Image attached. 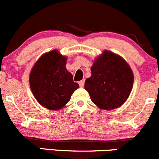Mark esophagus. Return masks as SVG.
<instances>
[{"label":"esophagus","mask_w":159,"mask_h":159,"mask_svg":"<svg viewBox=\"0 0 159 159\" xmlns=\"http://www.w3.org/2000/svg\"><path fill=\"white\" fill-rule=\"evenodd\" d=\"M84 83H85V80H83L79 82V85L80 87H83V86H84Z\"/></svg>","instance_id":"esophagus-1"}]
</instances>
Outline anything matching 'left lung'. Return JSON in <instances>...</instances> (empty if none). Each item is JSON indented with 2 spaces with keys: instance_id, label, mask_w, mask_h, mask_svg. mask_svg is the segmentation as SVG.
Masks as SVG:
<instances>
[{
  "instance_id": "8db88e82",
  "label": "left lung",
  "mask_w": 159,
  "mask_h": 159,
  "mask_svg": "<svg viewBox=\"0 0 159 159\" xmlns=\"http://www.w3.org/2000/svg\"><path fill=\"white\" fill-rule=\"evenodd\" d=\"M134 75L126 61L118 55L105 50L91 67V76L84 87L93 103L103 110L121 106L132 89Z\"/></svg>"
}]
</instances>
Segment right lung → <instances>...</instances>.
Listing matches in <instances>:
<instances>
[{"label": "right lung", "mask_w": 159, "mask_h": 159, "mask_svg": "<svg viewBox=\"0 0 159 159\" xmlns=\"http://www.w3.org/2000/svg\"><path fill=\"white\" fill-rule=\"evenodd\" d=\"M67 58L56 49L42 55L35 62L29 76L31 92L44 107L58 111L70 101L79 84L66 68Z\"/></svg>", "instance_id": "1"}]
</instances>
